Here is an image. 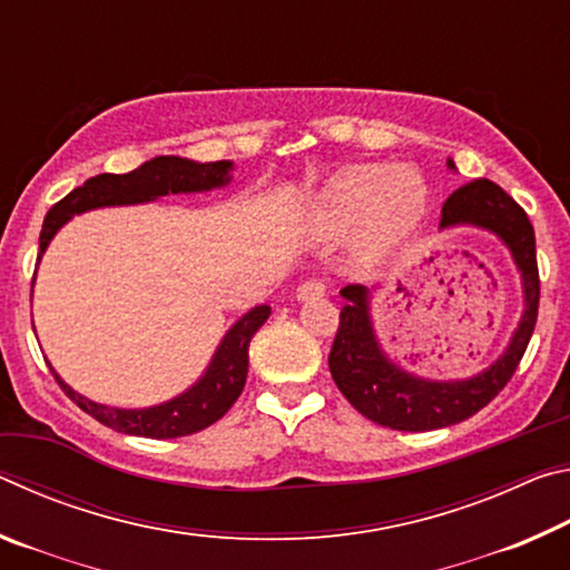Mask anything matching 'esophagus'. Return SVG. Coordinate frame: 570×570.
I'll return each mask as SVG.
<instances>
[{"label":"esophagus","mask_w":570,"mask_h":570,"mask_svg":"<svg viewBox=\"0 0 570 570\" xmlns=\"http://www.w3.org/2000/svg\"><path fill=\"white\" fill-rule=\"evenodd\" d=\"M326 294V286L320 278H308L302 286L296 288V298L298 302H314V298H322Z\"/></svg>","instance_id":"1"}]
</instances>
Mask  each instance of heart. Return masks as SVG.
<instances>
[{"label":"heart","instance_id":"obj_1","mask_svg":"<svg viewBox=\"0 0 570 570\" xmlns=\"http://www.w3.org/2000/svg\"><path fill=\"white\" fill-rule=\"evenodd\" d=\"M428 186L417 168L364 163L350 166L324 183L314 198V226L322 234H344L356 226L352 254L374 264L410 234L424 214Z\"/></svg>","mask_w":570,"mask_h":570}]
</instances>
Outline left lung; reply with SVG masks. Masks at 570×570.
Here are the masks:
<instances>
[{
	"mask_svg": "<svg viewBox=\"0 0 570 570\" xmlns=\"http://www.w3.org/2000/svg\"><path fill=\"white\" fill-rule=\"evenodd\" d=\"M455 170V163L448 160ZM475 226L503 240L523 286V314L505 352L485 370L465 380H428L394 364L382 350L372 322V292L350 284L342 288L346 304L340 314L330 372L336 387L366 420L402 432H428L458 424L480 412L505 387L523 360L538 320V262L533 226L498 183L478 178L460 186L442 206L440 230Z\"/></svg>",
	"mask_w": 570,
	"mask_h": 570,
	"instance_id": "8db88e82",
	"label": "left lung"
}]
</instances>
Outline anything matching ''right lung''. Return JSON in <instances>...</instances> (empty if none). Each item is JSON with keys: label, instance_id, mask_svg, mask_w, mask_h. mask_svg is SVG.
<instances>
[{"label": "right lung", "instance_id": "1", "mask_svg": "<svg viewBox=\"0 0 570 570\" xmlns=\"http://www.w3.org/2000/svg\"><path fill=\"white\" fill-rule=\"evenodd\" d=\"M230 170H234V163L230 160L198 163L180 156H158L142 163L140 168L122 173V176L100 173V176L85 180L80 188L67 193L60 204H55L47 210L37 262H42V254L47 246H50L57 230L75 216L88 214V210L95 208L150 204V200L170 196V193H206L214 188H224L230 183ZM268 314H272V306L266 304L248 308V312L224 334V340L216 346L214 356H210V364L206 366V372L200 374V380L196 384H190L186 392H180L178 397L153 404V407L125 410L92 402L88 397H82L80 392H75L70 384L55 372L52 364L50 370L67 397H70L77 407L102 422L105 428L125 432V435L156 440L193 435V432L206 430L208 424L224 417L230 410V404L238 400V394L244 392L248 374V344L254 340V334L262 330Z\"/></svg>", "mask_w": 570, "mask_h": 570}]
</instances>
